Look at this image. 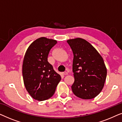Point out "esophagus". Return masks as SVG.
Listing matches in <instances>:
<instances>
[{"label": "esophagus", "mask_w": 122, "mask_h": 122, "mask_svg": "<svg viewBox=\"0 0 122 122\" xmlns=\"http://www.w3.org/2000/svg\"><path fill=\"white\" fill-rule=\"evenodd\" d=\"M63 75H67L68 74V73L66 72V71H64V72L63 73Z\"/></svg>", "instance_id": "esophagus-1"}]
</instances>
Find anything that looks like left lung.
Returning a JSON list of instances; mask_svg holds the SVG:
<instances>
[{
    "label": "left lung",
    "instance_id": "left-lung-1",
    "mask_svg": "<svg viewBox=\"0 0 122 122\" xmlns=\"http://www.w3.org/2000/svg\"><path fill=\"white\" fill-rule=\"evenodd\" d=\"M67 43L74 56L73 92L81 99H93L102 91L106 79L107 68L103 58L89 42L82 38L69 39Z\"/></svg>",
    "mask_w": 122,
    "mask_h": 122
}]
</instances>
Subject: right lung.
<instances>
[{
  "label": "right lung",
  "mask_w": 122,
  "mask_h": 122,
  "mask_svg": "<svg viewBox=\"0 0 122 122\" xmlns=\"http://www.w3.org/2000/svg\"><path fill=\"white\" fill-rule=\"evenodd\" d=\"M56 43V40L38 38L30 45L24 56L22 67L24 86L31 97L37 101L51 97L61 80V76L48 61L49 51Z\"/></svg>",
  "instance_id": "1"
}]
</instances>
